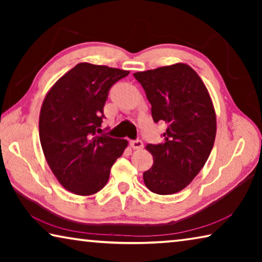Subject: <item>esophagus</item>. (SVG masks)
<instances>
[{"mask_svg": "<svg viewBox=\"0 0 262 262\" xmlns=\"http://www.w3.org/2000/svg\"><path fill=\"white\" fill-rule=\"evenodd\" d=\"M129 144H130V147L135 150L143 148V142H142L141 140H132V141H129Z\"/></svg>", "mask_w": 262, "mask_h": 262, "instance_id": "1", "label": "esophagus"}]
</instances>
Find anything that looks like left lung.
Here are the masks:
<instances>
[{
	"label": "left lung",
	"mask_w": 262,
	"mask_h": 262,
	"mask_svg": "<svg viewBox=\"0 0 262 262\" xmlns=\"http://www.w3.org/2000/svg\"><path fill=\"white\" fill-rule=\"evenodd\" d=\"M134 77L144 89L155 122H164V142L148 144L154 165L143 173L151 192L173 194L185 188L205 165L214 147L216 115L200 76L185 63H177Z\"/></svg>",
	"instance_id": "1"
}]
</instances>
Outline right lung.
Here are the masks:
<instances>
[{
	"mask_svg": "<svg viewBox=\"0 0 262 262\" xmlns=\"http://www.w3.org/2000/svg\"><path fill=\"white\" fill-rule=\"evenodd\" d=\"M129 72L78 63L48 92L39 118L46 161L60 184L78 195L104 187L127 141L99 135L110 89Z\"/></svg>",
	"mask_w": 262,
	"mask_h": 262,
	"instance_id": "1",
	"label": "right lung"
}]
</instances>
